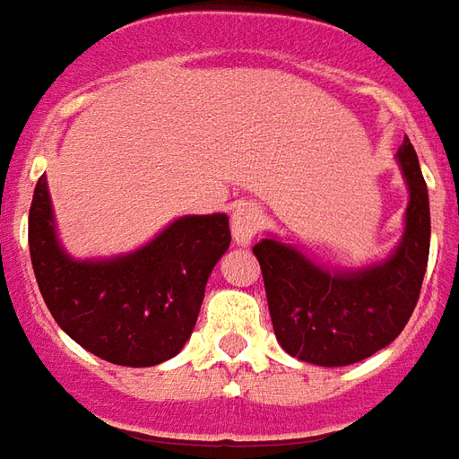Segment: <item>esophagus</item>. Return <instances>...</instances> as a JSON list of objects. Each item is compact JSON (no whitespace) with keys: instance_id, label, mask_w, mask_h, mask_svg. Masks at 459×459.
<instances>
[{"instance_id":"34e87169","label":"esophagus","mask_w":459,"mask_h":459,"mask_svg":"<svg viewBox=\"0 0 459 459\" xmlns=\"http://www.w3.org/2000/svg\"><path fill=\"white\" fill-rule=\"evenodd\" d=\"M262 225V212L252 203H244L232 212V239L237 247H247L252 242Z\"/></svg>"}]
</instances>
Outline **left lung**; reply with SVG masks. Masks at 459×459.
Instances as JSON below:
<instances>
[{
  "instance_id": "8db88e82",
  "label": "left lung",
  "mask_w": 459,
  "mask_h": 459,
  "mask_svg": "<svg viewBox=\"0 0 459 459\" xmlns=\"http://www.w3.org/2000/svg\"><path fill=\"white\" fill-rule=\"evenodd\" d=\"M408 205L399 244L379 262L333 269L269 234L254 247L279 344L300 362L347 367L384 350L413 313L430 252V203L408 136L396 152Z\"/></svg>"
}]
</instances>
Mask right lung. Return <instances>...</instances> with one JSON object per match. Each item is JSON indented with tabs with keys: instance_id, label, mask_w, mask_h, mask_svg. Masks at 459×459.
Returning <instances> with one entry per match:
<instances>
[{
	"instance_id": "obj_1",
	"label": "right lung",
	"mask_w": 459,
	"mask_h": 459,
	"mask_svg": "<svg viewBox=\"0 0 459 459\" xmlns=\"http://www.w3.org/2000/svg\"><path fill=\"white\" fill-rule=\"evenodd\" d=\"M230 217L183 215L134 252L75 259L60 244L46 176L29 210L39 289L60 330L100 359L156 367L183 350L230 247Z\"/></svg>"
}]
</instances>
